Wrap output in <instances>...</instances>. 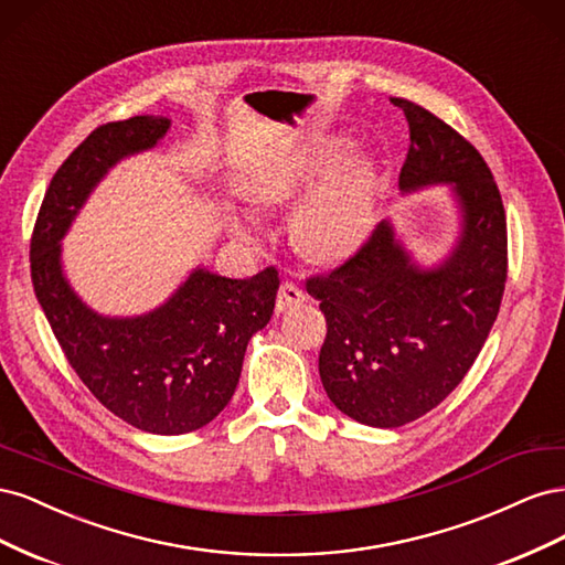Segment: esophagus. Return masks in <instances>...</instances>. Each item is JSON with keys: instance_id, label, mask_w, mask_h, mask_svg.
<instances>
[{"instance_id": "34e87169", "label": "esophagus", "mask_w": 565, "mask_h": 565, "mask_svg": "<svg viewBox=\"0 0 565 565\" xmlns=\"http://www.w3.org/2000/svg\"><path fill=\"white\" fill-rule=\"evenodd\" d=\"M306 295L301 292V287L297 282H282L278 289V299H276V311L278 313H287L295 306L303 303Z\"/></svg>"}]
</instances>
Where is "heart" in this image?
I'll return each mask as SVG.
<instances>
[{
    "label": "heart",
    "mask_w": 565,
    "mask_h": 565,
    "mask_svg": "<svg viewBox=\"0 0 565 565\" xmlns=\"http://www.w3.org/2000/svg\"><path fill=\"white\" fill-rule=\"evenodd\" d=\"M349 139H332L309 156L289 160L259 181L256 195L264 202H297L344 162ZM316 188V186H315ZM317 189V188H316ZM374 198V167L367 158H355L303 200L292 235L297 247L318 262H334L353 252L367 233ZM243 237H252L247 218L235 224Z\"/></svg>",
    "instance_id": "obj_1"
}]
</instances>
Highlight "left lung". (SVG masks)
Segmentation results:
<instances>
[{
	"instance_id": "left-lung-1",
	"label": "left lung",
	"mask_w": 565,
	"mask_h": 565,
	"mask_svg": "<svg viewBox=\"0 0 565 565\" xmlns=\"http://www.w3.org/2000/svg\"><path fill=\"white\" fill-rule=\"evenodd\" d=\"M391 104L409 125L401 193L448 185L455 241L424 264L384 218L344 266L306 282L328 320L322 386L341 413L377 429L419 419L465 380L507 280V218L481 152L422 106Z\"/></svg>"
}]
</instances>
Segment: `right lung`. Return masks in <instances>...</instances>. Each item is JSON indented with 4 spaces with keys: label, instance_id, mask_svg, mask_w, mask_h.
<instances>
[{
    "label": "right lung",
    "instance_id": "right-lung-1",
    "mask_svg": "<svg viewBox=\"0 0 565 565\" xmlns=\"http://www.w3.org/2000/svg\"><path fill=\"white\" fill-rule=\"evenodd\" d=\"M169 127L164 115H136L92 131L51 179L30 243L32 285L67 363L113 415L158 436L195 431L228 405L280 287L276 268L228 278L198 264L141 316L98 313L75 292L63 237L110 169L158 148Z\"/></svg>",
    "mask_w": 565,
    "mask_h": 565
}]
</instances>
